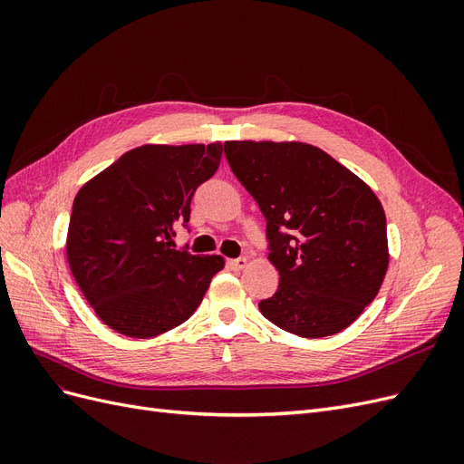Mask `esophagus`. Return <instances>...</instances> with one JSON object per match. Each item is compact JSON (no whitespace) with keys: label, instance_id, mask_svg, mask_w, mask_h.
Returning a JSON list of instances; mask_svg holds the SVG:
<instances>
[{"label":"esophagus","instance_id":"1","mask_svg":"<svg viewBox=\"0 0 464 464\" xmlns=\"http://www.w3.org/2000/svg\"><path fill=\"white\" fill-rule=\"evenodd\" d=\"M232 269H236V271H240V269H246V265H247V259L246 257H237V259H232L230 263H228Z\"/></svg>","mask_w":464,"mask_h":464}]
</instances>
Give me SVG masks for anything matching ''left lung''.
<instances>
[{
    "label": "left lung",
    "instance_id": "8db88e82",
    "mask_svg": "<svg viewBox=\"0 0 464 464\" xmlns=\"http://www.w3.org/2000/svg\"><path fill=\"white\" fill-rule=\"evenodd\" d=\"M224 154L266 218L269 261L280 275L261 314L304 339L346 329L377 296L389 266L375 193L307 143L227 141Z\"/></svg>",
    "mask_w": 464,
    "mask_h": 464
}]
</instances>
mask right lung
Segmentation results:
<instances>
[{
  "instance_id": "obj_1",
  "label": "right lung",
  "mask_w": 464,
  "mask_h": 464,
  "mask_svg": "<svg viewBox=\"0 0 464 464\" xmlns=\"http://www.w3.org/2000/svg\"><path fill=\"white\" fill-rule=\"evenodd\" d=\"M222 145H143L89 179L67 230V261L82 296L110 329L150 339L188 321L220 256L176 249L191 198L218 170Z\"/></svg>"
}]
</instances>
